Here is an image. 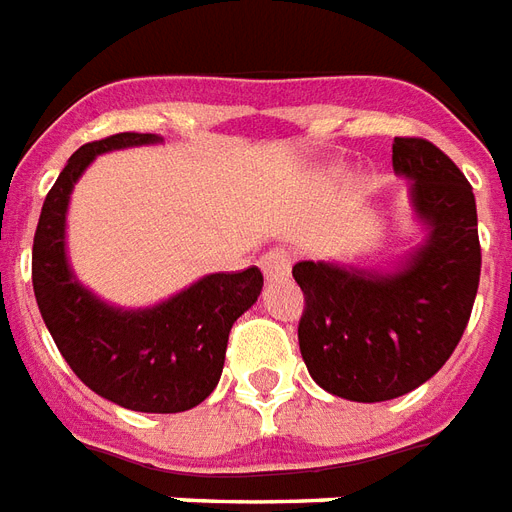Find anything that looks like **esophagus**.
<instances>
[{
  "mask_svg": "<svg viewBox=\"0 0 512 512\" xmlns=\"http://www.w3.org/2000/svg\"><path fill=\"white\" fill-rule=\"evenodd\" d=\"M260 268H263V274L268 279H285L290 274V252H287L285 246H274V249H268L260 257Z\"/></svg>",
  "mask_w": 512,
  "mask_h": 512,
  "instance_id": "34e87169",
  "label": "esophagus"
}]
</instances>
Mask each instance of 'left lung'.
I'll list each match as a JSON object with an SVG mask.
<instances>
[{
    "label": "left lung",
    "instance_id": "left-lung-1",
    "mask_svg": "<svg viewBox=\"0 0 512 512\" xmlns=\"http://www.w3.org/2000/svg\"><path fill=\"white\" fill-rule=\"evenodd\" d=\"M393 170L415 179L412 200L431 227L396 274L301 260L298 344L312 380L350 401H388L445 366L472 314L480 282L475 195L464 173L426 138H393Z\"/></svg>",
    "mask_w": 512,
    "mask_h": 512
}]
</instances>
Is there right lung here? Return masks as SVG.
I'll use <instances>...</instances> for the list:
<instances>
[{"label":"right lung","instance_id":"obj_1","mask_svg":"<svg viewBox=\"0 0 512 512\" xmlns=\"http://www.w3.org/2000/svg\"><path fill=\"white\" fill-rule=\"evenodd\" d=\"M154 140L151 132H119L67 160L34 230L32 285L56 347L83 385L127 410L184 412L217 388L230 328L263 287L260 268L211 274L154 309L119 312L83 290L64 257V211L86 165L102 151Z\"/></svg>","mask_w":512,"mask_h":512}]
</instances>
